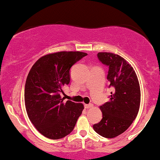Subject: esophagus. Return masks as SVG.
<instances>
[{"label":"esophagus","mask_w":160,"mask_h":160,"mask_svg":"<svg viewBox=\"0 0 160 160\" xmlns=\"http://www.w3.org/2000/svg\"><path fill=\"white\" fill-rule=\"evenodd\" d=\"M93 107V104H85V108H90Z\"/></svg>","instance_id":"34e87169"}]
</instances>
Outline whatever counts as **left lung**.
<instances>
[{"mask_svg": "<svg viewBox=\"0 0 160 160\" xmlns=\"http://www.w3.org/2000/svg\"><path fill=\"white\" fill-rule=\"evenodd\" d=\"M98 58L108 66L107 78L113 88L110 100L100 107L103 118L94 124L96 133L106 138L123 133L137 118L140 104V88L133 67L121 56L98 52Z\"/></svg>", "mask_w": 160, "mask_h": 160, "instance_id": "8db88e82", "label": "left lung"}]
</instances>
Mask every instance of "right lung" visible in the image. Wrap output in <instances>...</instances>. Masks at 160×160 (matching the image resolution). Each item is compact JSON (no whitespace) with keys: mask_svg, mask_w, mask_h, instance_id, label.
<instances>
[{"mask_svg":"<svg viewBox=\"0 0 160 160\" xmlns=\"http://www.w3.org/2000/svg\"><path fill=\"white\" fill-rule=\"evenodd\" d=\"M87 53L58 52L42 56L32 66L25 84L24 101L30 121L41 134L52 140L73 130L82 114V103L63 102L62 87L70 82V68Z\"/></svg>","mask_w":160,"mask_h":160,"instance_id":"right-lung-1","label":"right lung"}]
</instances>
